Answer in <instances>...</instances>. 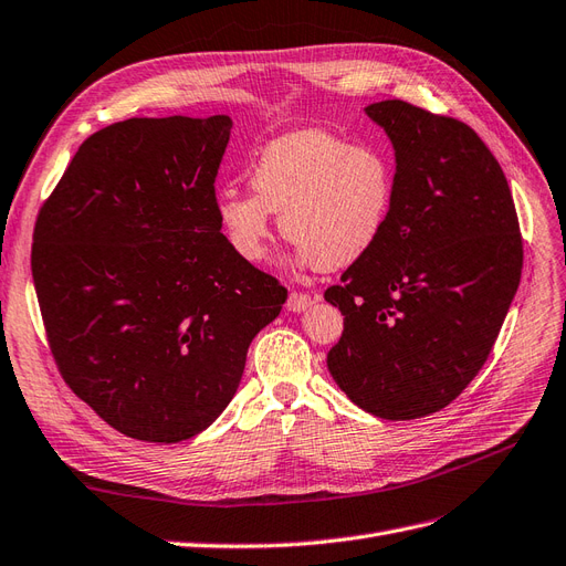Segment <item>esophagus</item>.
Listing matches in <instances>:
<instances>
[{
  "label": "esophagus",
  "mask_w": 566,
  "mask_h": 566,
  "mask_svg": "<svg viewBox=\"0 0 566 566\" xmlns=\"http://www.w3.org/2000/svg\"><path fill=\"white\" fill-rule=\"evenodd\" d=\"M314 304V300H312V295H306V293H297V290H293V293H290V297H287V310L290 312H295V314H300V312H306L310 310V306Z\"/></svg>",
  "instance_id": "obj_1"
}]
</instances>
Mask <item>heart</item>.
I'll list each match as a JSON object with an SVG mask.
<instances>
[{
    "mask_svg": "<svg viewBox=\"0 0 566 566\" xmlns=\"http://www.w3.org/2000/svg\"><path fill=\"white\" fill-rule=\"evenodd\" d=\"M252 193L224 188L217 219L231 250L260 262L271 212L297 260L321 271L354 264L378 243L394 202V169L378 146L349 144L321 129L285 134L256 156Z\"/></svg>",
    "mask_w": 566,
    "mask_h": 566,
    "instance_id": "obj_1",
    "label": "heart"
}]
</instances>
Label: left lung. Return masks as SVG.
Masks as SVG:
<instances>
[{
    "mask_svg": "<svg viewBox=\"0 0 566 566\" xmlns=\"http://www.w3.org/2000/svg\"><path fill=\"white\" fill-rule=\"evenodd\" d=\"M366 113L397 150L394 202L378 243L323 295L345 316L328 370L358 408L416 420L489 358L522 276L520 219L470 125L401 98Z\"/></svg>",
    "mask_w": 566,
    "mask_h": 566,
    "instance_id": "left-lung-1",
    "label": "left lung"
}]
</instances>
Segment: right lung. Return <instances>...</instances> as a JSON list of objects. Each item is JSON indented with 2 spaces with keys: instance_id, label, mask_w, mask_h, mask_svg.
<instances>
[{
  "instance_id": "right-lung-1",
  "label": "right lung",
  "mask_w": 566,
  "mask_h": 566,
  "mask_svg": "<svg viewBox=\"0 0 566 566\" xmlns=\"http://www.w3.org/2000/svg\"><path fill=\"white\" fill-rule=\"evenodd\" d=\"M231 117H129L42 202L32 281L65 385L117 432L191 439L229 406L287 290L238 256L214 181Z\"/></svg>"
}]
</instances>
